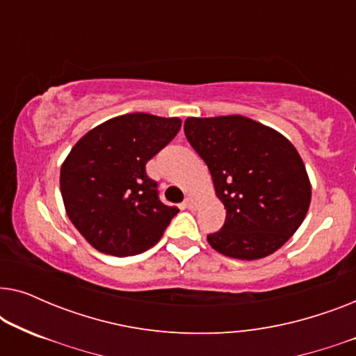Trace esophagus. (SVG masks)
<instances>
[{"instance_id":"1","label":"esophagus","mask_w":356,"mask_h":356,"mask_svg":"<svg viewBox=\"0 0 356 356\" xmlns=\"http://www.w3.org/2000/svg\"><path fill=\"white\" fill-rule=\"evenodd\" d=\"M184 206H186L188 209H196V199L188 196L186 199H184Z\"/></svg>"}]
</instances>
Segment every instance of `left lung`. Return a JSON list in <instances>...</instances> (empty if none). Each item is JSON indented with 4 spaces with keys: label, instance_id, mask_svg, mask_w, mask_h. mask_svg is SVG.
<instances>
[{
    "label": "left lung",
    "instance_id": "1",
    "mask_svg": "<svg viewBox=\"0 0 356 356\" xmlns=\"http://www.w3.org/2000/svg\"><path fill=\"white\" fill-rule=\"evenodd\" d=\"M184 134L212 175L227 209L207 235L223 256L254 261L272 254L308 213L311 183L298 150L279 131L241 115L188 118Z\"/></svg>",
    "mask_w": 356,
    "mask_h": 356
}]
</instances>
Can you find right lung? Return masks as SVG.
Masks as SVG:
<instances>
[{"label":"right lung","instance_id":"right-lung-1","mask_svg":"<svg viewBox=\"0 0 356 356\" xmlns=\"http://www.w3.org/2000/svg\"><path fill=\"white\" fill-rule=\"evenodd\" d=\"M181 128L179 118L128 113L95 126L61 165L67 217L95 250L134 256L162 238L179 212L159 199L145 163Z\"/></svg>","mask_w":356,"mask_h":356}]
</instances>
